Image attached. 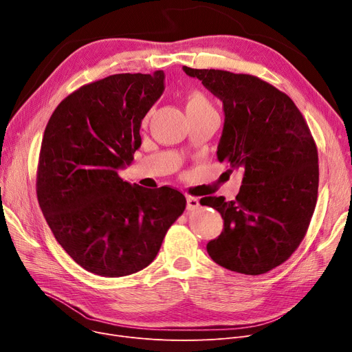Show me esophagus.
<instances>
[{"label":"esophagus","instance_id":"1","mask_svg":"<svg viewBox=\"0 0 352 352\" xmlns=\"http://www.w3.org/2000/svg\"><path fill=\"white\" fill-rule=\"evenodd\" d=\"M197 208H199V199L195 198V197L187 195V210L188 211H194Z\"/></svg>","mask_w":352,"mask_h":352}]
</instances>
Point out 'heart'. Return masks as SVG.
Listing matches in <instances>:
<instances>
[{"instance_id": "1", "label": "heart", "mask_w": 352, "mask_h": 352, "mask_svg": "<svg viewBox=\"0 0 352 352\" xmlns=\"http://www.w3.org/2000/svg\"><path fill=\"white\" fill-rule=\"evenodd\" d=\"M187 109H201V108H212L210 100L204 92L199 89H192L187 96Z\"/></svg>"}]
</instances>
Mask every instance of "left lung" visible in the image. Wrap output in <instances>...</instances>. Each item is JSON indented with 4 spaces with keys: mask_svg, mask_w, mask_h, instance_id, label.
I'll list each match as a JSON object with an SVG mask.
<instances>
[{
    "mask_svg": "<svg viewBox=\"0 0 352 352\" xmlns=\"http://www.w3.org/2000/svg\"><path fill=\"white\" fill-rule=\"evenodd\" d=\"M182 69L223 101L217 157L244 171L235 201H199L224 219L207 251L227 270L265 274L287 261L305 236L318 194L317 145L297 105L271 84L248 74Z\"/></svg>",
    "mask_w": 352,
    "mask_h": 352,
    "instance_id": "left-lung-1",
    "label": "left lung"
}]
</instances>
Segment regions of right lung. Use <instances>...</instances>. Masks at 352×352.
Segmentation results:
<instances>
[{
	"mask_svg": "<svg viewBox=\"0 0 352 352\" xmlns=\"http://www.w3.org/2000/svg\"><path fill=\"white\" fill-rule=\"evenodd\" d=\"M164 71L116 74L82 85L44 131L36 197L55 239L84 270L108 278L141 271L186 210V197L122 181L141 121L164 92Z\"/></svg>",
	"mask_w": 352,
	"mask_h": 352,
	"instance_id": "1",
	"label": "right lung"
}]
</instances>
